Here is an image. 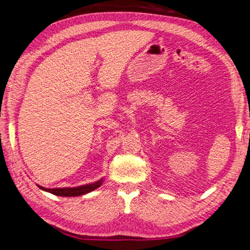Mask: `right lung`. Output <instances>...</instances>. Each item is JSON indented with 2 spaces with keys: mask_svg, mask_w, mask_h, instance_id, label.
Here are the masks:
<instances>
[{
  "mask_svg": "<svg viewBox=\"0 0 250 250\" xmlns=\"http://www.w3.org/2000/svg\"><path fill=\"white\" fill-rule=\"evenodd\" d=\"M103 184V179L92 183V184H87L84 185V186H79V187H74V188H53V189H49V188H44L42 186H38L40 189L50 192L54 195L57 196H64V197H70V196H80V195H84L87 194L93 190H95L96 188H99L101 185Z\"/></svg>",
  "mask_w": 250,
  "mask_h": 250,
  "instance_id": "obj_1",
  "label": "right lung"
}]
</instances>
